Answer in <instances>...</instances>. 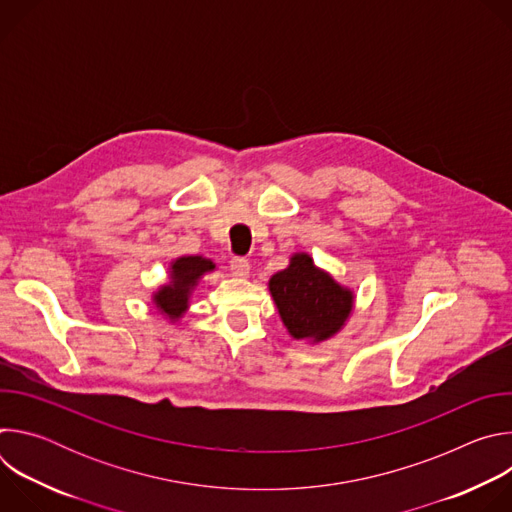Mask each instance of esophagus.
<instances>
[{
	"instance_id": "esophagus-1",
	"label": "esophagus",
	"mask_w": 512,
	"mask_h": 512,
	"mask_svg": "<svg viewBox=\"0 0 512 512\" xmlns=\"http://www.w3.org/2000/svg\"><path fill=\"white\" fill-rule=\"evenodd\" d=\"M231 271L235 277H249L251 273V265L245 257H233L231 259Z\"/></svg>"
}]
</instances>
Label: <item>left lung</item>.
Returning a JSON list of instances; mask_svg holds the SVG:
<instances>
[{"mask_svg": "<svg viewBox=\"0 0 512 512\" xmlns=\"http://www.w3.org/2000/svg\"><path fill=\"white\" fill-rule=\"evenodd\" d=\"M269 291L283 326L296 340L332 338L354 308V291L316 267L308 253L291 255L289 265L271 275Z\"/></svg>", "mask_w": 512, "mask_h": 512, "instance_id": "left-lung-1", "label": "left lung"}]
</instances>
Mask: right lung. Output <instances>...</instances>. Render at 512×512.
Wrapping results in <instances>:
<instances>
[{
	"mask_svg": "<svg viewBox=\"0 0 512 512\" xmlns=\"http://www.w3.org/2000/svg\"><path fill=\"white\" fill-rule=\"evenodd\" d=\"M214 269L216 265L202 255H186L174 259L170 263V281L160 285L152 294V302L160 314H164L170 322L180 320L190 306V296L200 277Z\"/></svg>",
	"mask_w": 512,
	"mask_h": 512,
	"instance_id": "obj_1",
	"label": "right lung"
}]
</instances>
